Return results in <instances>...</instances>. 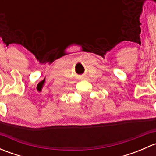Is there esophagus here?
<instances>
[{
  "label": "esophagus",
  "instance_id": "esophagus-1",
  "mask_svg": "<svg viewBox=\"0 0 156 156\" xmlns=\"http://www.w3.org/2000/svg\"><path fill=\"white\" fill-rule=\"evenodd\" d=\"M81 79H86V75H81Z\"/></svg>",
  "mask_w": 156,
  "mask_h": 156
}]
</instances>
